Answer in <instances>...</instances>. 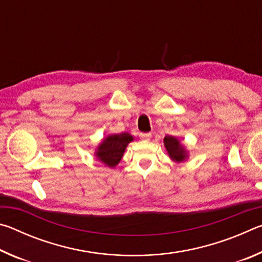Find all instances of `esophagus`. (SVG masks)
Masks as SVG:
<instances>
[{"instance_id":"1","label":"esophagus","mask_w":262,"mask_h":262,"mask_svg":"<svg viewBox=\"0 0 262 262\" xmlns=\"http://www.w3.org/2000/svg\"><path fill=\"white\" fill-rule=\"evenodd\" d=\"M140 137H141L142 140L148 141V140L151 139V134H150V133H141V134H140Z\"/></svg>"}]
</instances>
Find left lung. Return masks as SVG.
Masks as SVG:
<instances>
[{
  "label": "left lung",
  "instance_id": "1",
  "mask_svg": "<svg viewBox=\"0 0 262 262\" xmlns=\"http://www.w3.org/2000/svg\"><path fill=\"white\" fill-rule=\"evenodd\" d=\"M164 147H165L168 157L174 163H183L188 158V151L185 145L181 143L178 137L166 135L164 137Z\"/></svg>",
  "mask_w": 262,
  "mask_h": 262
}]
</instances>
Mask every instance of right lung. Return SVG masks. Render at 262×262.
Here are the masks:
<instances>
[{"label":"right lung","instance_id":"right-lung-1","mask_svg":"<svg viewBox=\"0 0 262 262\" xmlns=\"http://www.w3.org/2000/svg\"><path fill=\"white\" fill-rule=\"evenodd\" d=\"M133 141L134 137L127 132L107 135L101 140L95 150L97 161L103 163L105 166L114 168L120 163L127 145Z\"/></svg>","mask_w":262,"mask_h":262}]
</instances>
